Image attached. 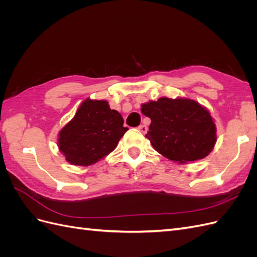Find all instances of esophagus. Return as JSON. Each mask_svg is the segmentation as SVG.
Wrapping results in <instances>:
<instances>
[{
  "instance_id": "1",
  "label": "esophagus",
  "mask_w": 257,
  "mask_h": 257,
  "mask_svg": "<svg viewBox=\"0 0 257 257\" xmlns=\"http://www.w3.org/2000/svg\"><path fill=\"white\" fill-rule=\"evenodd\" d=\"M138 130L141 131L142 133H144V134L147 133V131H148V128H147V126L145 125V124H142V125H139V126H138Z\"/></svg>"
}]
</instances>
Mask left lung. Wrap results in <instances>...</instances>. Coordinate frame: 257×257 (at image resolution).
I'll use <instances>...</instances> for the list:
<instances>
[{
	"mask_svg": "<svg viewBox=\"0 0 257 257\" xmlns=\"http://www.w3.org/2000/svg\"><path fill=\"white\" fill-rule=\"evenodd\" d=\"M151 124L146 137L152 147L180 164L206 158L216 142V127L210 112L190 98L161 97L142 105Z\"/></svg>",
	"mask_w": 257,
	"mask_h": 257,
	"instance_id": "8db88e82",
	"label": "left lung"
}]
</instances>
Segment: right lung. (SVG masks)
I'll return each instance as SVG.
<instances>
[{"label":"right lung","instance_id":"add662e5","mask_svg":"<svg viewBox=\"0 0 257 257\" xmlns=\"http://www.w3.org/2000/svg\"><path fill=\"white\" fill-rule=\"evenodd\" d=\"M122 115L107 100L87 98L60 131L59 149L76 166H89L112 152L128 130Z\"/></svg>","mask_w":257,"mask_h":257}]
</instances>
